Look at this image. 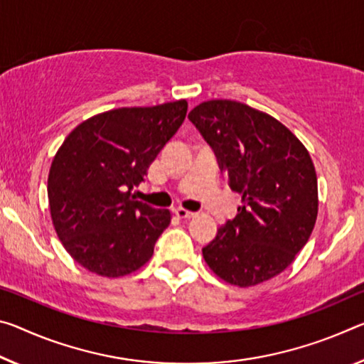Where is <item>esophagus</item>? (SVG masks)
<instances>
[{
    "label": "esophagus",
    "instance_id": "obj_1",
    "mask_svg": "<svg viewBox=\"0 0 364 364\" xmlns=\"http://www.w3.org/2000/svg\"><path fill=\"white\" fill-rule=\"evenodd\" d=\"M175 213H176V217H180V218H193V217H196L194 212H189L186 209H183V207H178V209H175Z\"/></svg>",
    "mask_w": 364,
    "mask_h": 364
}]
</instances>
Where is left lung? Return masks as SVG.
Wrapping results in <instances>:
<instances>
[{
  "instance_id": "obj_1",
  "label": "left lung",
  "mask_w": 364,
  "mask_h": 364,
  "mask_svg": "<svg viewBox=\"0 0 364 364\" xmlns=\"http://www.w3.org/2000/svg\"><path fill=\"white\" fill-rule=\"evenodd\" d=\"M188 118L241 194L236 217L203 247L204 261L236 287L270 280L313 233L319 200L309 152L279 119L241 102H203Z\"/></svg>"
}]
</instances>
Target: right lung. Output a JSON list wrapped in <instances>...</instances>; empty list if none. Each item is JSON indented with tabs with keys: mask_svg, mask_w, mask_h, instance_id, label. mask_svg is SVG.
<instances>
[{
	"mask_svg": "<svg viewBox=\"0 0 364 364\" xmlns=\"http://www.w3.org/2000/svg\"><path fill=\"white\" fill-rule=\"evenodd\" d=\"M186 112V100L109 109L82 121L58 149L48 173L51 220L65 250L90 272L114 279L152 257L171 213L131 191Z\"/></svg>",
	"mask_w": 364,
	"mask_h": 364,
	"instance_id": "add662e5",
	"label": "right lung"
}]
</instances>
